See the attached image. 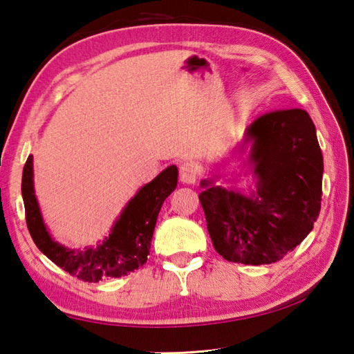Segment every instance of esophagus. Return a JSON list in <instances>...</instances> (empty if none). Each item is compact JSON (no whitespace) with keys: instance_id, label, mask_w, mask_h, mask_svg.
Instances as JSON below:
<instances>
[{"instance_id":"1","label":"esophagus","mask_w":354,"mask_h":354,"mask_svg":"<svg viewBox=\"0 0 354 354\" xmlns=\"http://www.w3.org/2000/svg\"><path fill=\"white\" fill-rule=\"evenodd\" d=\"M179 179L184 184H194L198 179V167L193 162H184L179 167Z\"/></svg>"}]
</instances>
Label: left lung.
<instances>
[{
  "label": "left lung",
  "mask_w": 354,
  "mask_h": 354,
  "mask_svg": "<svg viewBox=\"0 0 354 354\" xmlns=\"http://www.w3.org/2000/svg\"><path fill=\"white\" fill-rule=\"evenodd\" d=\"M231 152L245 155L236 179L213 171L201 181L209 237L225 260L269 265L295 250L319 216L324 161L317 129L304 109L269 112ZM242 176L246 187L238 185ZM221 178L229 184L217 185Z\"/></svg>",
  "instance_id": "1"
}]
</instances>
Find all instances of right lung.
<instances>
[{
	"mask_svg": "<svg viewBox=\"0 0 354 354\" xmlns=\"http://www.w3.org/2000/svg\"><path fill=\"white\" fill-rule=\"evenodd\" d=\"M176 184L178 167L169 165L131 198L112 223L109 236L99 240L97 246L84 250L59 243L45 225L35 192L33 155H28L24 165L21 192L30 236L39 251L79 280L99 283L104 278L127 275L147 261L158 213Z\"/></svg>",
	"mask_w": 354,
	"mask_h": 354,
	"instance_id": "1",
	"label": "right lung"
}]
</instances>
